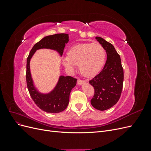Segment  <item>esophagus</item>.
Wrapping results in <instances>:
<instances>
[{"label":"esophagus","instance_id":"1","mask_svg":"<svg viewBox=\"0 0 151 151\" xmlns=\"http://www.w3.org/2000/svg\"><path fill=\"white\" fill-rule=\"evenodd\" d=\"M86 81H83V80H81V79H78L77 80V84L78 85H83V84L86 83Z\"/></svg>","mask_w":151,"mask_h":151}]
</instances>
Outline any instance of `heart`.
<instances>
[{"mask_svg": "<svg viewBox=\"0 0 151 151\" xmlns=\"http://www.w3.org/2000/svg\"><path fill=\"white\" fill-rule=\"evenodd\" d=\"M106 52L99 44L86 43L76 45L68 52V55L62 58L63 64L69 72H73L76 65H79L81 74L93 77L101 70L104 65Z\"/></svg>", "mask_w": 151, "mask_h": 151, "instance_id": "heart-1", "label": "heart"}]
</instances>
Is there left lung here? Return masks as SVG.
Instances as JSON below:
<instances>
[{
    "label": "left lung",
    "instance_id": "1",
    "mask_svg": "<svg viewBox=\"0 0 151 151\" xmlns=\"http://www.w3.org/2000/svg\"><path fill=\"white\" fill-rule=\"evenodd\" d=\"M96 40L106 51L107 59L101 72L89 82L95 91L91 103L94 108L104 111L113 106L120 99L123 70L120 57L113 45L99 36H96Z\"/></svg>",
    "mask_w": 151,
    "mask_h": 151
}]
</instances>
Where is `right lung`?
Listing matches in <instances>:
<instances>
[{
  "label": "right lung",
  "mask_w": 151,
  "mask_h": 151,
  "mask_svg": "<svg viewBox=\"0 0 151 151\" xmlns=\"http://www.w3.org/2000/svg\"><path fill=\"white\" fill-rule=\"evenodd\" d=\"M69 35L65 33L47 36L36 43L32 48L26 63V83L31 98L43 111L57 113L63 111L69 102L71 90L77 84V79L70 76H60L54 88L47 93L41 92L36 88L32 78L30 61L35 53L40 49H48L56 52L62 57L63 49L68 41Z\"/></svg>",
  "instance_id": "1"
}]
</instances>
